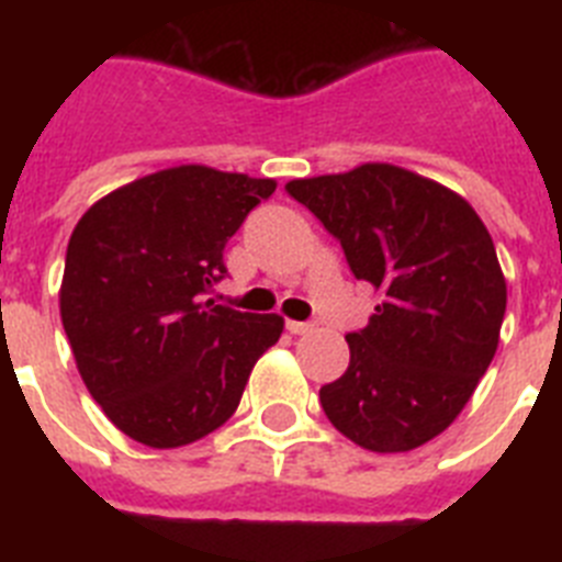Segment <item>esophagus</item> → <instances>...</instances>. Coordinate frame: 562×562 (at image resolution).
Instances as JSON below:
<instances>
[{"label": "esophagus", "mask_w": 562, "mask_h": 562, "mask_svg": "<svg viewBox=\"0 0 562 562\" xmlns=\"http://www.w3.org/2000/svg\"><path fill=\"white\" fill-rule=\"evenodd\" d=\"M315 326L312 324H301V321H286V331L290 335H306V331H312Z\"/></svg>", "instance_id": "34e87169"}]
</instances>
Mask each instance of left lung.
Returning a JSON list of instances; mask_svg holds the SVG:
<instances>
[{
	"label": "left lung",
	"mask_w": 562,
	"mask_h": 562,
	"mask_svg": "<svg viewBox=\"0 0 562 562\" xmlns=\"http://www.w3.org/2000/svg\"><path fill=\"white\" fill-rule=\"evenodd\" d=\"M374 286L351 360L321 389L329 422L371 453H408L448 430L498 349L506 278L473 205L391 162L286 182Z\"/></svg>",
	"instance_id": "obj_1"
}]
</instances>
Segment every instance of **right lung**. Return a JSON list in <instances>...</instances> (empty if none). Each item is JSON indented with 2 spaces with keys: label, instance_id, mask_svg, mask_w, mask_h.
Returning <instances> with one entry per match:
<instances>
[{
  "label": "right lung",
  "instance_id": "add662e5",
  "mask_svg": "<svg viewBox=\"0 0 562 562\" xmlns=\"http://www.w3.org/2000/svg\"><path fill=\"white\" fill-rule=\"evenodd\" d=\"M276 180L211 166L162 168L114 188L69 236L58 306L78 374L114 428L182 448L222 428L281 315L202 301L227 238Z\"/></svg>",
  "mask_w": 562,
  "mask_h": 562
}]
</instances>
